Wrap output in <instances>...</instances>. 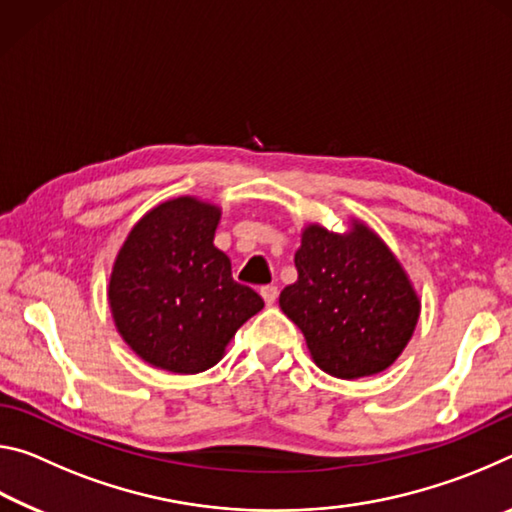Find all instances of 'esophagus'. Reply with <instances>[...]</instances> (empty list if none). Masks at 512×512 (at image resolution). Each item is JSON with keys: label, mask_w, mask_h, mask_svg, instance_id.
<instances>
[{"label": "esophagus", "mask_w": 512, "mask_h": 512, "mask_svg": "<svg viewBox=\"0 0 512 512\" xmlns=\"http://www.w3.org/2000/svg\"><path fill=\"white\" fill-rule=\"evenodd\" d=\"M259 293H262V298H264V302H266L268 307L275 305V300H277V287H262V291H259Z\"/></svg>", "instance_id": "34e87169"}]
</instances>
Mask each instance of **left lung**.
<instances>
[{
	"mask_svg": "<svg viewBox=\"0 0 512 512\" xmlns=\"http://www.w3.org/2000/svg\"><path fill=\"white\" fill-rule=\"evenodd\" d=\"M298 280L280 309L305 336L316 366L339 379L379 375L409 345L422 302L400 259L366 221L348 230L320 223L300 230Z\"/></svg>",
	"mask_w": 512,
	"mask_h": 512,
	"instance_id": "1",
	"label": "left lung"
}]
</instances>
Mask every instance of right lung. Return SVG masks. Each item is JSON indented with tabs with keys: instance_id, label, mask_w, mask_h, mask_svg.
I'll use <instances>...</instances> for the list:
<instances>
[{
	"instance_id": "obj_1",
	"label": "right lung",
	"mask_w": 512,
	"mask_h": 512,
	"mask_svg": "<svg viewBox=\"0 0 512 512\" xmlns=\"http://www.w3.org/2000/svg\"><path fill=\"white\" fill-rule=\"evenodd\" d=\"M221 214L198 196L162 201L133 225L112 262V320L153 368L196 375L216 366L237 329L264 307L232 280L230 257L214 246Z\"/></svg>"
}]
</instances>
